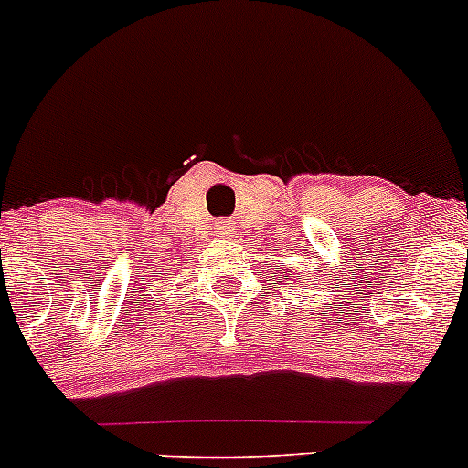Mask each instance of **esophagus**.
<instances>
[{
	"label": "esophagus",
	"instance_id": "obj_1",
	"mask_svg": "<svg viewBox=\"0 0 468 468\" xmlns=\"http://www.w3.org/2000/svg\"><path fill=\"white\" fill-rule=\"evenodd\" d=\"M226 230H229V226H219V233L226 235Z\"/></svg>",
	"mask_w": 468,
	"mask_h": 468
}]
</instances>
